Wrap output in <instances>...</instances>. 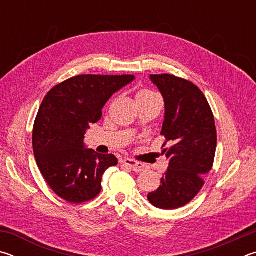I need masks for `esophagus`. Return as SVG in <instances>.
I'll return each instance as SVG.
<instances>
[{"label": "esophagus", "instance_id": "34e87169", "mask_svg": "<svg viewBox=\"0 0 256 256\" xmlns=\"http://www.w3.org/2000/svg\"><path fill=\"white\" fill-rule=\"evenodd\" d=\"M123 164H126L128 167H130V170H132L134 172H142L144 170V164H142L132 159H124Z\"/></svg>", "mask_w": 256, "mask_h": 256}]
</instances>
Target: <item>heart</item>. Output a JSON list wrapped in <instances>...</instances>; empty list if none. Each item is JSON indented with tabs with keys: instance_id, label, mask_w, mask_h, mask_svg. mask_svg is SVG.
<instances>
[{
	"instance_id": "heart-1",
	"label": "heart",
	"mask_w": 256,
	"mask_h": 256,
	"mask_svg": "<svg viewBox=\"0 0 256 256\" xmlns=\"http://www.w3.org/2000/svg\"><path fill=\"white\" fill-rule=\"evenodd\" d=\"M150 94H154L152 92H146V90H144V92H140L138 94H136V98L138 97H144V96H150Z\"/></svg>"
}]
</instances>
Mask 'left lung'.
Masks as SVG:
<instances>
[{"label": "left lung", "mask_w": 256, "mask_h": 256, "mask_svg": "<svg viewBox=\"0 0 256 256\" xmlns=\"http://www.w3.org/2000/svg\"><path fill=\"white\" fill-rule=\"evenodd\" d=\"M150 80L164 98L162 134L172 146L162 150L170 164L162 184L148 194V200L159 209H177L200 192L203 176L214 164V118L204 94L192 82L172 74H151Z\"/></svg>", "instance_id": "obj_1"}]
</instances>
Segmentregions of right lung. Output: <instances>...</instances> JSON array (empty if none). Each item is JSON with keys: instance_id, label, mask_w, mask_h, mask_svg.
<instances>
[{"instance_id": "obj_1", "label": "right lung", "mask_w": 256, "mask_h": 256, "mask_svg": "<svg viewBox=\"0 0 256 256\" xmlns=\"http://www.w3.org/2000/svg\"><path fill=\"white\" fill-rule=\"evenodd\" d=\"M134 76L82 74L55 86L34 120L32 148L47 184L71 203L92 200L102 190L106 170L118 164L114 154L86 149L84 134L102 118L110 98Z\"/></svg>"}]
</instances>
